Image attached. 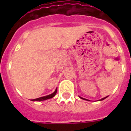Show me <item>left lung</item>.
Listing matches in <instances>:
<instances>
[{"mask_svg": "<svg viewBox=\"0 0 131 131\" xmlns=\"http://www.w3.org/2000/svg\"><path fill=\"white\" fill-rule=\"evenodd\" d=\"M79 97H80V96H79ZM107 96L105 97V98H102V99H100V100H104L105 98H107ZM80 98H82V99H84V100H86V99H85V98H81V97H80Z\"/></svg>", "mask_w": 131, "mask_h": 131, "instance_id": "left-lung-1", "label": "left lung"}]
</instances>
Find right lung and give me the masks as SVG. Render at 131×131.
I'll use <instances>...</instances> for the list:
<instances>
[{
  "mask_svg": "<svg viewBox=\"0 0 131 131\" xmlns=\"http://www.w3.org/2000/svg\"><path fill=\"white\" fill-rule=\"evenodd\" d=\"M57 92V89H56L55 91H54L53 93H52L51 94H49L48 96H42V97H40V98H36V99H33V100H31L32 101H38V102H40V101H43V100H48V99H50V98H52L56 95V94Z\"/></svg>",
  "mask_w": 131,
  "mask_h": 131,
  "instance_id": "obj_1",
  "label": "right lung"
}]
</instances>
